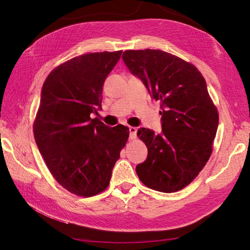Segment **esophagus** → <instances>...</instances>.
Segmentation results:
<instances>
[{
    "instance_id": "1",
    "label": "esophagus",
    "mask_w": 250,
    "mask_h": 250,
    "mask_svg": "<svg viewBox=\"0 0 250 250\" xmlns=\"http://www.w3.org/2000/svg\"><path fill=\"white\" fill-rule=\"evenodd\" d=\"M137 131H138V129L135 127H132V126L129 127V133H130L131 140H134L135 138H137Z\"/></svg>"
}]
</instances>
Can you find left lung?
<instances>
[{"label": "left lung", "instance_id": "1", "mask_svg": "<svg viewBox=\"0 0 250 250\" xmlns=\"http://www.w3.org/2000/svg\"><path fill=\"white\" fill-rule=\"evenodd\" d=\"M122 58L162 109L160 134L138 130L148 155L135 171L153 190L179 191L198 175L213 149L219 116L207 82L197 67L161 50H128Z\"/></svg>", "mask_w": 250, "mask_h": 250}]
</instances>
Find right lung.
I'll return each instance as SVG.
<instances>
[{
  "label": "right lung",
  "mask_w": 250,
  "mask_h": 250,
  "mask_svg": "<svg viewBox=\"0 0 250 250\" xmlns=\"http://www.w3.org/2000/svg\"><path fill=\"white\" fill-rule=\"evenodd\" d=\"M121 54L122 51L74 57L53 70L42 88L33 126L36 145L58 184L83 197L108 187L129 137L124 125L109 127L90 118L102 109L104 81Z\"/></svg>",
  "instance_id": "obj_1"
}]
</instances>
